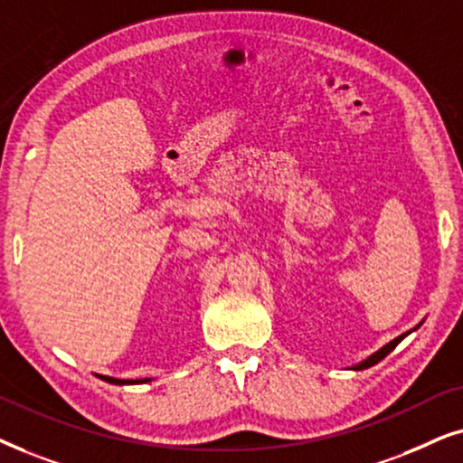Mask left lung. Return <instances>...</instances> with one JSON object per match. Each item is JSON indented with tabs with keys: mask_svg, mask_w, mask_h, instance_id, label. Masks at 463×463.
<instances>
[{
	"mask_svg": "<svg viewBox=\"0 0 463 463\" xmlns=\"http://www.w3.org/2000/svg\"><path fill=\"white\" fill-rule=\"evenodd\" d=\"M419 326H421V324H419ZM419 326H415V328H412V330H417ZM409 335H411V330H409V332H404V335L396 336V338H393V341H390L387 345H383V347H381L379 351H374L373 355H368L366 360H362L360 364H355V366H351V368H354V371H364V368H371V366H374V364H377V362L383 360V357H385L387 354H390V351L396 349V345H398L400 341H402L404 336H409Z\"/></svg>",
	"mask_w": 463,
	"mask_h": 463,
	"instance_id": "obj_1",
	"label": "left lung"
}]
</instances>
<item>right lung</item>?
I'll return each mask as SVG.
<instances>
[{"instance_id":"right-lung-1","label":"right lung","mask_w":463,"mask_h":463,"mask_svg":"<svg viewBox=\"0 0 463 463\" xmlns=\"http://www.w3.org/2000/svg\"><path fill=\"white\" fill-rule=\"evenodd\" d=\"M99 377L114 385H137V383H147V381H152V379H114V377H106V374H99Z\"/></svg>"}]
</instances>
